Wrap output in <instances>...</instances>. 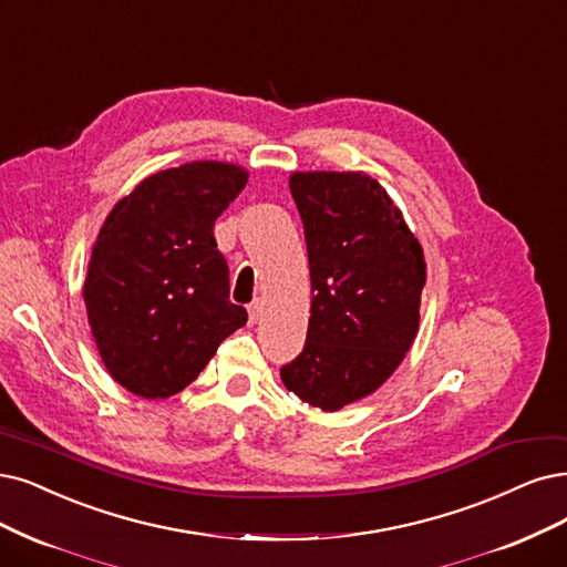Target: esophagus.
I'll list each match as a JSON object with an SVG mask.
<instances>
[{
  "label": "esophagus",
  "instance_id": "esophagus-1",
  "mask_svg": "<svg viewBox=\"0 0 567 567\" xmlns=\"http://www.w3.org/2000/svg\"><path fill=\"white\" fill-rule=\"evenodd\" d=\"M247 310H249V322H257V320L261 318V312H264V301H261V299L251 301V303L247 306Z\"/></svg>",
  "mask_w": 567,
  "mask_h": 567
}]
</instances>
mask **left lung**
<instances>
[{
	"mask_svg": "<svg viewBox=\"0 0 567 567\" xmlns=\"http://www.w3.org/2000/svg\"><path fill=\"white\" fill-rule=\"evenodd\" d=\"M310 266L306 346L280 369L287 390L322 411L379 390L421 322L423 247L385 188L362 173H295Z\"/></svg>",
	"mask_w": 567,
	"mask_h": 567,
	"instance_id": "8db88e82",
	"label": "left lung"
}]
</instances>
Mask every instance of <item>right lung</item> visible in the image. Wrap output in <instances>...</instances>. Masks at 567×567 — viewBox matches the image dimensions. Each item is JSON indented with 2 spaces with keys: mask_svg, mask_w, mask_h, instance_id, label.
Returning <instances> with one entry per match:
<instances>
[{
  "mask_svg": "<svg viewBox=\"0 0 567 567\" xmlns=\"http://www.w3.org/2000/svg\"><path fill=\"white\" fill-rule=\"evenodd\" d=\"M247 173L194 161L140 182L104 219L83 301L112 379L146 400H165L213 360L247 322L228 301V264L215 221Z\"/></svg>",
  "mask_w": 567,
  "mask_h": 567,
  "instance_id": "add662e5",
  "label": "right lung"
}]
</instances>
